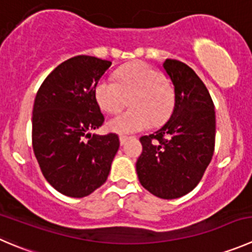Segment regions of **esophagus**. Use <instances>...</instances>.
Returning a JSON list of instances; mask_svg holds the SVG:
<instances>
[{"mask_svg": "<svg viewBox=\"0 0 252 252\" xmlns=\"http://www.w3.org/2000/svg\"><path fill=\"white\" fill-rule=\"evenodd\" d=\"M128 140H129L128 136H126V135L119 136V141H121V145H124V144H126Z\"/></svg>", "mask_w": 252, "mask_h": 252, "instance_id": "34e87169", "label": "esophagus"}]
</instances>
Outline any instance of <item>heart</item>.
I'll list each match as a JSON object with an SVG mask.
<instances>
[{"mask_svg": "<svg viewBox=\"0 0 252 252\" xmlns=\"http://www.w3.org/2000/svg\"><path fill=\"white\" fill-rule=\"evenodd\" d=\"M130 97L129 108L107 122V129L118 134H133L162 123L173 108V91L160 70L145 63H134L119 69L116 81L102 79L94 86V98L99 108L116 113Z\"/></svg>", "mask_w": 252, "mask_h": 252, "instance_id": "heart-1", "label": "heart"}]
</instances>
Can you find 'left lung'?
<instances>
[{
    "instance_id": "left-lung-1",
    "label": "left lung",
    "mask_w": 252,
    "mask_h": 252,
    "mask_svg": "<svg viewBox=\"0 0 252 252\" xmlns=\"http://www.w3.org/2000/svg\"><path fill=\"white\" fill-rule=\"evenodd\" d=\"M162 67L173 86L172 114L158 130L140 138L136 173L154 196L175 199L198 185L211 162L216 112L206 85L191 67L173 59H166Z\"/></svg>"
}]
</instances>
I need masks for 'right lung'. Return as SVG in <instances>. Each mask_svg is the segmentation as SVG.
I'll return each mask as SVG.
<instances>
[{"label": "right lung", "mask_w": 252, "mask_h": 252, "mask_svg": "<svg viewBox=\"0 0 252 252\" xmlns=\"http://www.w3.org/2000/svg\"><path fill=\"white\" fill-rule=\"evenodd\" d=\"M111 65L94 56H74L49 74L35 96L34 155L45 180L65 196L82 198L101 187L119 149L117 134H91L104 121L94 86Z\"/></svg>", "instance_id": "add662e5"}]
</instances>
